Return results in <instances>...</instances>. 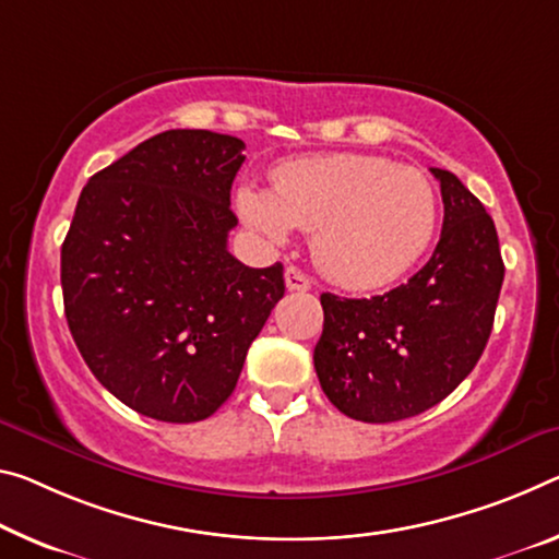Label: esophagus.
Segmentation results:
<instances>
[{
    "mask_svg": "<svg viewBox=\"0 0 559 559\" xmlns=\"http://www.w3.org/2000/svg\"><path fill=\"white\" fill-rule=\"evenodd\" d=\"M283 276H286V288L288 290H308V288H311V281H308L306 273H300L296 265H288Z\"/></svg>",
    "mask_w": 559,
    "mask_h": 559,
    "instance_id": "34e87169",
    "label": "esophagus"
}]
</instances>
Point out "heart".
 <instances>
[{
    "label": "heart",
    "instance_id": "1",
    "mask_svg": "<svg viewBox=\"0 0 559 559\" xmlns=\"http://www.w3.org/2000/svg\"><path fill=\"white\" fill-rule=\"evenodd\" d=\"M273 191L238 189V214L273 243L313 231V259L345 288H378L401 278L430 246L438 197L415 166L376 154L290 158L271 174Z\"/></svg>",
    "mask_w": 559,
    "mask_h": 559
}]
</instances>
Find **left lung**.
<instances>
[{
    "label": "left lung",
    "instance_id": "left-lung-1",
    "mask_svg": "<svg viewBox=\"0 0 559 559\" xmlns=\"http://www.w3.org/2000/svg\"><path fill=\"white\" fill-rule=\"evenodd\" d=\"M440 181L442 231L415 276L373 298L321 296L313 362L323 393L362 423L413 418L471 376L490 338L504 263L490 214L463 181Z\"/></svg>",
    "mask_w": 559,
    "mask_h": 559
}]
</instances>
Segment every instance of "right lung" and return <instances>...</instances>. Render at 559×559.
Wrapping results in <instances>:
<instances>
[{
  "instance_id": "right-lung-1",
  "label": "right lung",
  "mask_w": 559,
  "mask_h": 559,
  "mask_svg": "<svg viewBox=\"0 0 559 559\" xmlns=\"http://www.w3.org/2000/svg\"><path fill=\"white\" fill-rule=\"evenodd\" d=\"M243 141L171 129L94 174L61 243L69 331L96 380L164 423H197L234 393L286 294L283 265L228 253Z\"/></svg>"
}]
</instances>
